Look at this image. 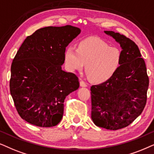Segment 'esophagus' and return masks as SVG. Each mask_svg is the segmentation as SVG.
<instances>
[{"label":"esophagus","mask_w":154,"mask_h":154,"mask_svg":"<svg viewBox=\"0 0 154 154\" xmlns=\"http://www.w3.org/2000/svg\"><path fill=\"white\" fill-rule=\"evenodd\" d=\"M79 85H80L81 87H87V84L83 80H80V82H79Z\"/></svg>","instance_id":"1"}]
</instances>
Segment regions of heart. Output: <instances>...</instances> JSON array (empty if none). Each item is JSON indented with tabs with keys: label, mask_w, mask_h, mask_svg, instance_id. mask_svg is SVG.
<instances>
[{
	"label": "heart",
	"mask_w": 154,
	"mask_h": 154,
	"mask_svg": "<svg viewBox=\"0 0 154 154\" xmlns=\"http://www.w3.org/2000/svg\"><path fill=\"white\" fill-rule=\"evenodd\" d=\"M122 59L120 48L110 46L97 37L86 38L79 42L77 48L69 46L64 52L65 63L69 70H80L86 64L88 78L96 83L111 78L120 68Z\"/></svg>",
	"instance_id": "1"
}]
</instances>
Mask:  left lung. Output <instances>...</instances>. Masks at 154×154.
Masks as SVG:
<instances>
[{"label":"left lung","mask_w":154,"mask_h":154,"mask_svg":"<svg viewBox=\"0 0 154 154\" xmlns=\"http://www.w3.org/2000/svg\"><path fill=\"white\" fill-rule=\"evenodd\" d=\"M122 48V64L105 82L92 85L91 119L96 126L117 130L130 125L146 106L149 79L137 45L122 34L105 31Z\"/></svg>","instance_id":"1"}]
</instances>
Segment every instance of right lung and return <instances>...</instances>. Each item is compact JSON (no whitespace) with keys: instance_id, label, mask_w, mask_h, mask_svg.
I'll list each match as a JSON object with an SVG mask.
<instances>
[{"instance_id":"right-lung-1","label":"right lung","mask_w":154,"mask_h":154,"mask_svg":"<svg viewBox=\"0 0 154 154\" xmlns=\"http://www.w3.org/2000/svg\"><path fill=\"white\" fill-rule=\"evenodd\" d=\"M80 32L71 25L41 28L17 51L10 90L18 114L29 123L50 128L60 122L65 97L79 87L77 75L61 65L65 48Z\"/></svg>"}]
</instances>
